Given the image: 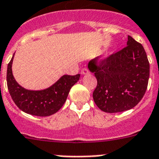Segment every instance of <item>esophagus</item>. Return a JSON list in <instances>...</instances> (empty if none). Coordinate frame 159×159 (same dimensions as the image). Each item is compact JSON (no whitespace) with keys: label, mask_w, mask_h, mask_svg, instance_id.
I'll return each mask as SVG.
<instances>
[{"label":"esophagus","mask_w":159,"mask_h":159,"mask_svg":"<svg viewBox=\"0 0 159 159\" xmlns=\"http://www.w3.org/2000/svg\"><path fill=\"white\" fill-rule=\"evenodd\" d=\"M89 73V70H88L87 68H83L81 71V74H82V75H85V74H88Z\"/></svg>","instance_id":"esophagus-1"}]
</instances>
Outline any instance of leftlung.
Returning <instances> with one entry per match:
<instances>
[{
    "mask_svg": "<svg viewBox=\"0 0 159 159\" xmlns=\"http://www.w3.org/2000/svg\"><path fill=\"white\" fill-rule=\"evenodd\" d=\"M98 57L88 64L98 81L93 93L95 104L106 113L134 108L144 96L150 77V64L142 44L128 36L124 49L99 64Z\"/></svg>",
    "mask_w": 159,
    "mask_h": 159,
    "instance_id": "1",
    "label": "left lung"
}]
</instances>
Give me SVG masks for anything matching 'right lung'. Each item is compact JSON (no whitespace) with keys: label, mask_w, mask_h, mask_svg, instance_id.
<instances>
[{"label":"right lung","mask_w":159,"mask_h":159,"mask_svg":"<svg viewBox=\"0 0 159 159\" xmlns=\"http://www.w3.org/2000/svg\"><path fill=\"white\" fill-rule=\"evenodd\" d=\"M13 57L7 68V85L11 98L20 110L29 114L45 117L55 114L60 110L73 85L78 82L80 74L63 75L53 85L41 90L26 89L15 80L12 71Z\"/></svg>","instance_id":"add662e5"}]
</instances>
